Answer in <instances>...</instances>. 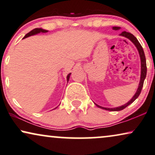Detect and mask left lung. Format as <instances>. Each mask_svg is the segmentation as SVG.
Returning a JSON list of instances; mask_svg holds the SVG:
<instances>
[{
    "instance_id": "1",
    "label": "left lung",
    "mask_w": 155,
    "mask_h": 155,
    "mask_svg": "<svg viewBox=\"0 0 155 155\" xmlns=\"http://www.w3.org/2000/svg\"><path fill=\"white\" fill-rule=\"evenodd\" d=\"M120 27H113V30H120ZM120 35L123 36V37H125V38L129 39V40L135 45V47H137L138 52H139V54L140 57V60H141V76H140V84H139V86H138V88H137V91H136L135 94L134 95V96L132 98L131 100L130 101L127 102V104L123 105V106H121L120 107H117V108H104V107L100 106H98V105L95 104H96V106L97 107H98V108L104 109V110H110V111H119V110H123V109L126 108L127 106H128L130 104H131L132 103H133L134 101H135L136 99L137 98V97L140 96V93H141L142 86H143L144 81H145L146 75H147V64H146L145 55V53H144L143 49H142V47L141 46V45L140 44V42H138L137 38H136L133 34H131V33H130V32H125V31L123 32L121 34H120Z\"/></svg>"
}]
</instances>
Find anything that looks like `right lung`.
I'll list each match as a JSON object with an SVG mask.
<instances>
[{"label": "right lung", "mask_w": 155, "mask_h": 155, "mask_svg": "<svg viewBox=\"0 0 155 155\" xmlns=\"http://www.w3.org/2000/svg\"><path fill=\"white\" fill-rule=\"evenodd\" d=\"M48 32V31L46 30H43V29H42V28H35V29H34V30H32V31H30V32H28V34H27L25 36L24 38H22V39H25V38H28V37L32 36V35H34L38 34V33H40V32ZM70 74H71V73L69 74H68V75H67V81H69V80ZM56 108H57V107H56Z\"/></svg>", "instance_id": "obj_1"}]
</instances>
